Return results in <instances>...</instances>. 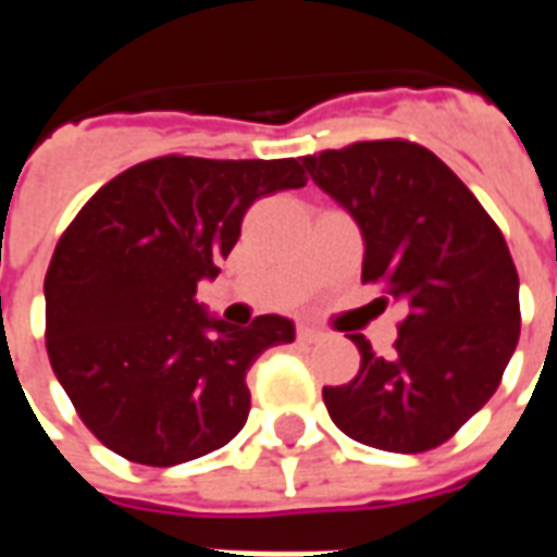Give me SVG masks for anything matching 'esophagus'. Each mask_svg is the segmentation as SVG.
Segmentation results:
<instances>
[{
    "instance_id": "obj_1",
    "label": "esophagus",
    "mask_w": 557,
    "mask_h": 557,
    "mask_svg": "<svg viewBox=\"0 0 557 557\" xmlns=\"http://www.w3.org/2000/svg\"><path fill=\"white\" fill-rule=\"evenodd\" d=\"M322 337H325V334H322L319 327H310V325L298 327V339H301V343H307V346H313V343H319Z\"/></svg>"
}]
</instances>
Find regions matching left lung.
I'll list each match as a JSON object with an SVG mask.
<instances>
[{
  "label": "left lung",
  "mask_w": 557,
  "mask_h": 557,
  "mask_svg": "<svg viewBox=\"0 0 557 557\" xmlns=\"http://www.w3.org/2000/svg\"><path fill=\"white\" fill-rule=\"evenodd\" d=\"M301 166L358 223L363 283L406 310L391 358L351 337L361 370L322 391L327 414L379 450L438 447L490 403L519 339V274L502 230L444 160L406 139L355 143Z\"/></svg>",
  "instance_id": "8db88e82"
}]
</instances>
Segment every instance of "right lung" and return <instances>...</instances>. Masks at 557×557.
Returning <instances> with one entry per match:
<instances>
[{"label":"right lung","instance_id":"1","mask_svg":"<svg viewBox=\"0 0 557 557\" xmlns=\"http://www.w3.org/2000/svg\"><path fill=\"white\" fill-rule=\"evenodd\" d=\"M304 184L295 158H154L103 184L59 238L44 280L47 355L113 454L170 468L242 432L247 370L295 325L274 313L226 325L196 286L218 277L256 199Z\"/></svg>","mask_w":557,"mask_h":557}]
</instances>
